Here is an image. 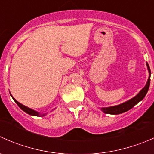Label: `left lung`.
Instances as JSON below:
<instances>
[{"mask_svg":"<svg viewBox=\"0 0 154 154\" xmlns=\"http://www.w3.org/2000/svg\"><path fill=\"white\" fill-rule=\"evenodd\" d=\"M147 67V70L149 71V77L148 80H147V83H146L145 86L139 91V94L136 96H135L134 97H133L130 100H127V101L125 102V103H122L121 104L117 105V106H109V107H104V108H101L102 112H103L106 114H112V115H118L121 114V113L125 112L128 111L130 109L133 108L135 105L137 104L139 102H140L141 100H142V99L145 97L146 94H147V91L149 89V86H150V67H149L147 63H146Z\"/></svg>","mask_w":154,"mask_h":154,"instance_id":"1","label":"left lung"}]
</instances>
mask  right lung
I'll return each mask as SVG.
<instances>
[{"label": "right lung", "instance_id": "obj_1", "mask_svg": "<svg viewBox=\"0 0 154 154\" xmlns=\"http://www.w3.org/2000/svg\"><path fill=\"white\" fill-rule=\"evenodd\" d=\"M10 95L12 96V94H10ZM12 98H13V100H15V103H17V105H18V106H19L20 108H21V109L23 110V111L25 112L26 113H27V114L30 115V116H45L46 115V113H45H45H44V114H42L41 115L39 112H38L35 111V110L32 109H30V108H28V107L24 106V105H22V104H21V103H20L19 102L17 101V100H15V99L14 98V97H12Z\"/></svg>", "mask_w": 154, "mask_h": 154}]
</instances>
